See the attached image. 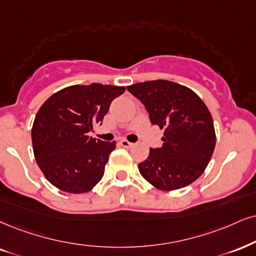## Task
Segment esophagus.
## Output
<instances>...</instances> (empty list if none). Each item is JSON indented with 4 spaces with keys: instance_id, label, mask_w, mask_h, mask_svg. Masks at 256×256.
<instances>
[{
    "instance_id": "obj_1",
    "label": "esophagus",
    "mask_w": 256,
    "mask_h": 256,
    "mask_svg": "<svg viewBox=\"0 0 256 256\" xmlns=\"http://www.w3.org/2000/svg\"><path fill=\"white\" fill-rule=\"evenodd\" d=\"M120 144H121V146L124 147V148H132L134 146V144L129 142V141H127V140H122Z\"/></svg>"
}]
</instances>
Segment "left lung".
Returning a JSON list of instances; mask_svg holds the SVG:
<instances>
[{
  "label": "left lung",
  "instance_id": "8db88e82",
  "mask_svg": "<svg viewBox=\"0 0 256 256\" xmlns=\"http://www.w3.org/2000/svg\"><path fill=\"white\" fill-rule=\"evenodd\" d=\"M144 103L152 124L164 129L162 146L150 148L138 171L154 188L173 191L205 171L216 144L211 114L197 94L174 82L158 80L127 86Z\"/></svg>",
  "mask_w": 256,
  "mask_h": 256
}]
</instances>
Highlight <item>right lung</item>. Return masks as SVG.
Segmentation results:
<instances>
[{"instance_id": "right-lung-1", "label": "right lung", "mask_w": 256, "mask_h": 256, "mask_svg": "<svg viewBox=\"0 0 256 256\" xmlns=\"http://www.w3.org/2000/svg\"><path fill=\"white\" fill-rule=\"evenodd\" d=\"M124 86L71 85L56 91L40 106L32 127V144L38 166L59 190L85 194L104 174L116 142L89 136L102 123L114 98Z\"/></svg>"}]
</instances>
